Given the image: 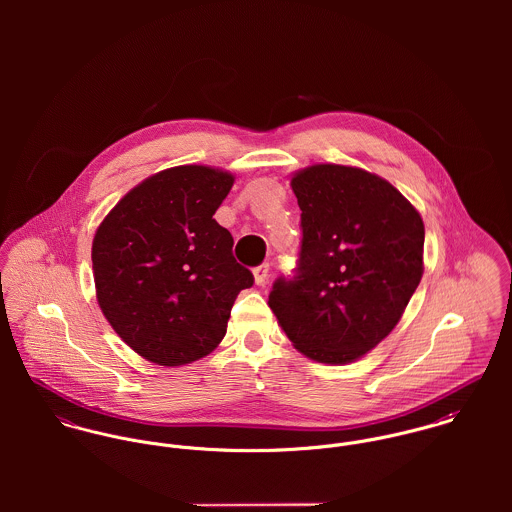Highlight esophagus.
Instances as JSON below:
<instances>
[{
    "label": "esophagus",
    "mask_w": 512,
    "mask_h": 512,
    "mask_svg": "<svg viewBox=\"0 0 512 512\" xmlns=\"http://www.w3.org/2000/svg\"><path fill=\"white\" fill-rule=\"evenodd\" d=\"M268 274H270V266H268L266 262L260 264V266H256V268H254V280H256V284H258V286H264L266 280H268Z\"/></svg>",
    "instance_id": "34e87169"
}]
</instances>
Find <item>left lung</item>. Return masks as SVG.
Returning a JSON list of instances; mask_svg holds the SVG:
<instances>
[{
  "instance_id": "left-lung-1",
  "label": "left lung",
  "mask_w": 512,
  "mask_h": 512,
  "mask_svg": "<svg viewBox=\"0 0 512 512\" xmlns=\"http://www.w3.org/2000/svg\"><path fill=\"white\" fill-rule=\"evenodd\" d=\"M301 248L292 278H278L270 307L293 347L347 365L400 321L424 264V222L388 181L365 169L311 165L292 179Z\"/></svg>"
}]
</instances>
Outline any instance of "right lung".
I'll return each mask as SVG.
<instances>
[{"label":"right lung","mask_w":512,"mask_h":512,"mask_svg":"<svg viewBox=\"0 0 512 512\" xmlns=\"http://www.w3.org/2000/svg\"><path fill=\"white\" fill-rule=\"evenodd\" d=\"M234 177L205 165L165 169L134 187L96 230L98 305L147 361L193 363L226 333L236 295L254 284L213 215Z\"/></svg>","instance_id":"right-lung-1"}]
</instances>
